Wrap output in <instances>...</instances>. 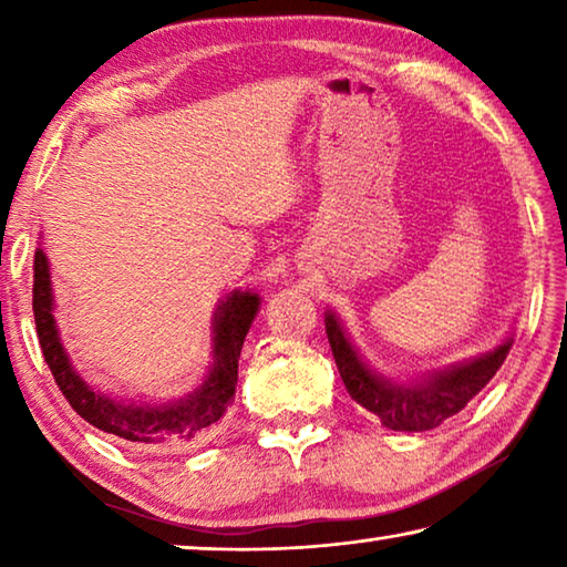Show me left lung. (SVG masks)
Returning <instances> with one entry per match:
<instances>
[{
    "mask_svg": "<svg viewBox=\"0 0 567 567\" xmlns=\"http://www.w3.org/2000/svg\"><path fill=\"white\" fill-rule=\"evenodd\" d=\"M324 332L350 398L364 410L375 412L385 427L405 430V433L433 430L463 410L493 380L513 348V332H507L495 348L475 358L450 362L408 380H395L370 368L332 310L324 312Z\"/></svg>",
    "mask_w": 567,
    "mask_h": 567,
    "instance_id": "1",
    "label": "left lung"
}]
</instances>
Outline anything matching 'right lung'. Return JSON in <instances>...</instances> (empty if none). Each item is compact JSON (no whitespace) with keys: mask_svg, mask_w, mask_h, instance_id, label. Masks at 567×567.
Listing matches in <instances>:
<instances>
[{"mask_svg":"<svg viewBox=\"0 0 567 567\" xmlns=\"http://www.w3.org/2000/svg\"><path fill=\"white\" fill-rule=\"evenodd\" d=\"M262 297L249 290H233L213 312V364L199 385L185 398L167 402H140L110 395L80 375L66 352L54 318L52 272L44 249L34 252L32 310L44 360L54 382L76 415L90 425L142 447H179L205 437L235 400L237 362L249 324L260 312Z\"/></svg>","mask_w":567,"mask_h":567,"instance_id":"obj_1","label":"right lung"}]
</instances>
